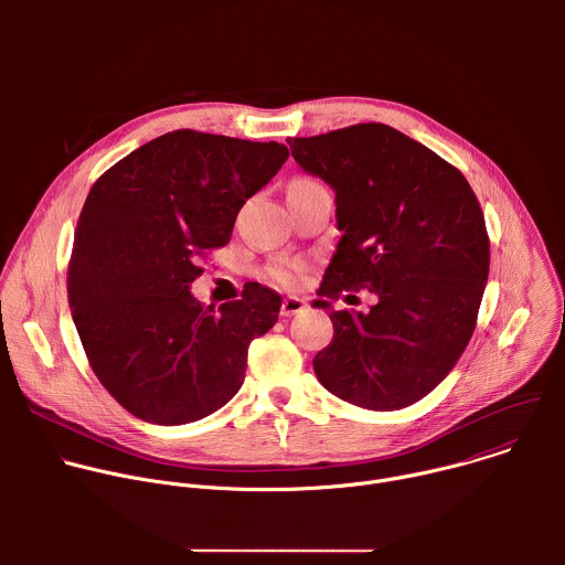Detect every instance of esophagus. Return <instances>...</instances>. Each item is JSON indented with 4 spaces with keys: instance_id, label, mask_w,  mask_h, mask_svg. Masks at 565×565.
I'll return each instance as SVG.
<instances>
[{
    "instance_id": "34e87169",
    "label": "esophagus",
    "mask_w": 565,
    "mask_h": 565,
    "mask_svg": "<svg viewBox=\"0 0 565 565\" xmlns=\"http://www.w3.org/2000/svg\"><path fill=\"white\" fill-rule=\"evenodd\" d=\"M306 308V299L301 297H295V295H288L284 301H281V317H290V315H297Z\"/></svg>"
}]
</instances>
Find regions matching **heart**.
<instances>
[{"instance_id":"obj_1","label":"heart","mask_w":565,"mask_h":565,"mask_svg":"<svg viewBox=\"0 0 565 565\" xmlns=\"http://www.w3.org/2000/svg\"><path fill=\"white\" fill-rule=\"evenodd\" d=\"M310 185H315V183H310V181H297V183H292V188H310ZM275 277H277L281 284H292V279H295L290 270H277Z\"/></svg>"}]
</instances>
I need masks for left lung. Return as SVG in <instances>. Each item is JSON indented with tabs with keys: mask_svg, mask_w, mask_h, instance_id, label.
Here are the masks:
<instances>
[{
	"mask_svg": "<svg viewBox=\"0 0 565 565\" xmlns=\"http://www.w3.org/2000/svg\"><path fill=\"white\" fill-rule=\"evenodd\" d=\"M288 145L335 192L342 236L319 292L377 297L369 312L312 301L331 310L335 331L312 360L317 380L371 412L409 407L447 377L476 327L490 275L476 194L436 151L382 122Z\"/></svg>",
	"mask_w": 565,
	"mask_h": 565,
	"instance_id": "obj_1",
	"label": "left lung"
}]
</instances>
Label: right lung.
<instances>
[{
	"label": "right lung",
	"mask_w": 565,
	"mask_h": 565,
	"mask_svg": "<svg viewBox=\"0 0 565 565\" xmlns=\"http://www.w3.org/2000/svg\"><path fill=\"white\" fill-rule=\"evenodd\" d=\"M286 158L279 142L177 129L94 183L75 227L68 306L94 373L136 418L188 425L244 384L248 347L275 327L281 297L250 284L214 308L190 286Z\"/></svg>",
	"instance_id": "1"
}]
</instances>
